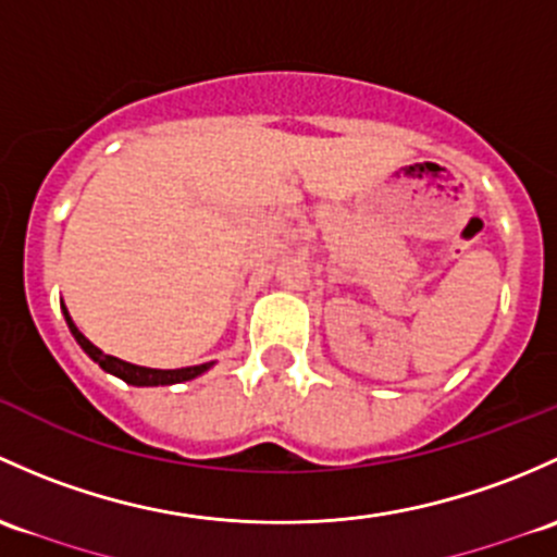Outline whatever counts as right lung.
I'll use <instances>...</instances> for the list:
<instances>
[{"label":"right lung","mask_w":557,"mask_h":557,"mask_svg":"<svg viewBox=\"0 0 557 557\" xmlns=\"http://www.w3.org/2000/svg\"><path fill=\"white\" fill-rule=\"evenodd\" d=\"M61 311H64V319H66V324H69V332H72L74 341L79 343V348H83V351L88 354V357L94 359V362L99 364L101 370H107L109 375H117L120 381L131 383V386H174V383L193 381V377L203 375L206 370H211V367H214V362H206V364L180 367V370H154V367H141V364L123 362V359L109 357V354L101 351V348H96L94 343H90L88 337H85L83 332L77 330V324H74L72 317H69L66 306H61Z\"/></svg>","instance_id":"add662e5"}]
</instances>
